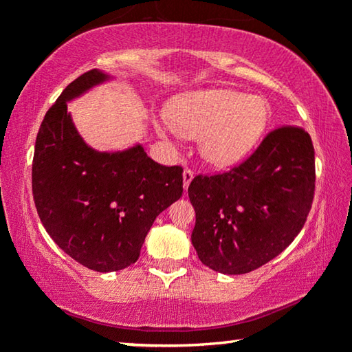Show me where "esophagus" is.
<instances>
[{"label": "esophagus", "mask_w": 352, "mask_h": 352, "mask_svg": "<svg viewBox=\"0 0 352 352\" xmlns=\"http://www.w3.org/2000/svg\"><path fill=\"white\" fill-rule=\"evenodd\" d=\"M192 178H194V172L192 170H190V169H184L183 170V189H184V192H186V190H188L190 182H192Z\"/></svg>", "instance_id": "esophagus-1"}]
</instances>
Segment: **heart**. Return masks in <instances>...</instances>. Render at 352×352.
<instances>
[{
	"instance_id": "b5f03b06",
	"label": "heart",
	"mask_w": 352,
	"mask_h": 352,
	"mask_svg": "<svg viewBox=\"0 0 352 352\" xmlns=\"http://www.w3.org/2000/svg\"><path fill=\"white\" fill-rule=\"evenodd\" d=\"M169 118L155 119L164 140L180 133L199 138L200 155L217 168L239 163L258 144L269 124V104L226 88L183 93L170 102Z\"/></svg>"
}]
</instances>
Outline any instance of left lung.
<instances>
[{
	"label": "left lung",
	"mask_w": 352,
	"mask_h": 352,
	"mask_svg": "<svg viewBox=\"0 0 352 352\" xmlns=\"http://www.w3.org/2000/svg\"><path fill=\"white\" fill-rule=\"evenodd\" d=\"M314 189V146L298 127L273 130L230 172L197 175L188 194L195 210L190 241L199 259L223 275L267 264L305 226Z\"/></svg>",
	"instance_id": "obj_1"
}]
</instances>
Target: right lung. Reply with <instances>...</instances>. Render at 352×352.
Masks as SVG:
<instances>
[{
  "mask_svg": "<svg viewBox=\"0 0 352 352\" xmlns=\"http://www.w3.org/2000/svg\"><path fill=\"white\" fill-rule=\"evenodd\" d=\"M115 79L91 69L65 88L41 122L32 163L34 201L47 234L100 273L138 261L153 220L183 194L180 166L153 162L141 142L100 152L77 132L68 102Z\"/></svg>",
  "mask_w": 352,
  "mask_h": 352,
  "instance_id": "right-lung-1",
  "label": "right lung"
}]
</instances>
